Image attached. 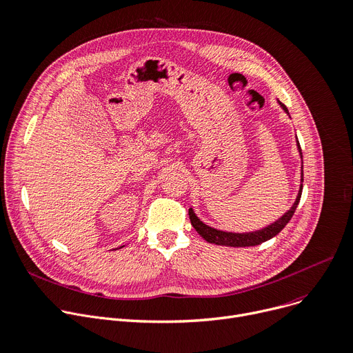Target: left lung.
Returning a JSON list of instances; mask_svg holds the SVG:
<instances>
[{"label": "left lung", "mask_w": 353, "mask_h": 353, "mask_svg": "<svg viewBox=\"0 0 353 353\" xmlns=\"http://www.w3.org/2000/svg\"><path fill=\"white\" fill-rule=\"evenodd\" d=\"M278 105L283 108V110L290 116V112L287 109V106H284L279 101H276ZM291 117V116H290ZM296 149L302 161V150L298 142L296 137ZM302 183H303V161L301 164V184L298 189V194L295 197L294 204L285 211V213L278 217L275 221L270 223L268 225L258 228L254 231H244V232H236V231H224V230H219L211 225H207L205 223H203L197 214L194 213L193 207L189 208V216H190V221L192 225L194 227V230L200 234V236L210 244H216V245H225V247H254V245H260L261 243H265L268 240H271L272 237H275L276 234L283 230L288 221L292 219L295 210L298 207V203L301 200V194H302Z\"/></svg>", "instance_id": "obj_1"}]
</instances>
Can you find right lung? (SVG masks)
Listing matches in <instances>:
<instances>
[{"label": "right lung", "mask_w": 353, "mask_h": 353, "mask_svg": "<svg viewBox=\"0 0 353 353\" xmlns=\"http://www.w3.org/2000/svg\"><path fill=\"white\" fill-rule=\"evenodd\" d=\"M122 247H125V245H122ZM122 247H119V248H122Z\"/></svg>", "instance_id": "right-lung-1"}]
</instances>
